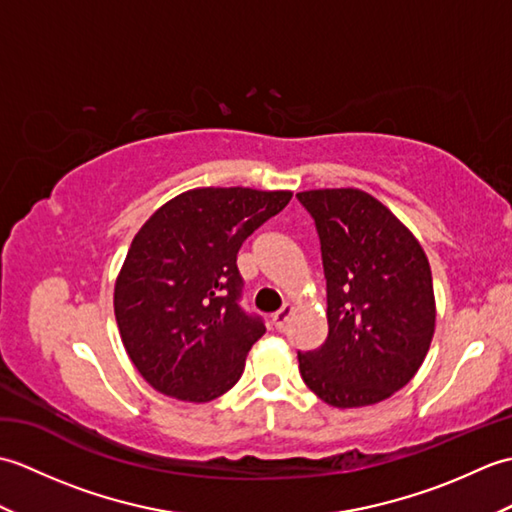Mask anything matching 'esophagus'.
<instances>
[{
  "label": "esophagus",
  "instance_id": "34e87169",
  "mask_svg": "<svg viewBox=\"0 0 512 512\" xmlns=\"http://www.w3.org/2000/svg\"><path fill=\"white\" fill-rule=\"evenodd\" d=\"M290 314H292V306H290V303H286L284 308H281L279 312H275V314H273V325H275L277 330H284V325L288 323Z\"/></svg>",
  "mask_w": 512,
  "mask_h": 512
}]
</instances>
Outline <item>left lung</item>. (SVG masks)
Masks as SVG:
<instances>
[{"instance_id":"obj_1","label":"left lung","mask_w":512,"mask_h":512,"mask_svg":"<svg viewBox=\"0 0 512 512\" xmlns=\"http://www.w3.org/2000/svg\"><path fill=\"white\" fill-rule=\"evenodd\" d=\"M297 198L317 226L328 290V339L299 352L301 378L332 407L376 405L405 387L429 352V259L409 228L361 189Z\"/></svg>"}]
</instances>
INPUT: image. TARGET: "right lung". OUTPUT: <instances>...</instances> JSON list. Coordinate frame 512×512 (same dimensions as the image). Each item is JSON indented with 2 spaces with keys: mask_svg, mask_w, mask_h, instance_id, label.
Here are the masks:
<instances>
[{
  "mask_svg": "<svg viewBox=\"0 0 512 512\" xmlns=\"http://www.w3.org/2000/svg\"><path fill=\"white\" fill-rule=\"evenodd\" d=\"M290 191L206 187L162 204L136 233L114 288L125 350L160 394L209 402L244 372L262 317L239 308L237 253Z\"/></svg>",
  "mask_w": 512,
  "mask_h": 512,
  "instance_id": "1",
  "label": "right lung"
}]
</instances>
